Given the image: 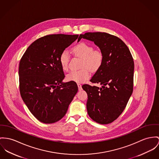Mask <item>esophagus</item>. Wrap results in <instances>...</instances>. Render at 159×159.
Masks as SVG:
<instances>
[{
  "label": "esophagus",
  "instance_id": "34e87169",
  "mask_svg": "<svg viewBox=\"0 0 159 159\" xmlns=\"http://www.w3.org/2000/svg\"><path fill=\"white\" fill-rule=\"evenodd\" d=\"M77 86H78V89H79V91H81L82 89V85H80V84H77Z\"/></svg>",
  "mask_w": 159,
  "mask_h": 159
}]
</instances>
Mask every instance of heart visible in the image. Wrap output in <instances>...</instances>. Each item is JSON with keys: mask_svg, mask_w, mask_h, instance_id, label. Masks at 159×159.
Wrapping results in <instances>:
<instances>
[{"mask_svg": "<svg viewBox=\"0 0 159 159\" xmlns=\"http://www.w3.org/2000/svg\"><path fill=\"white\" fill-rule=\"evenodd\" d=\"M73 52L83 59L82 67H86L91 70H97L103 60L101 51L94 50V48L85 42H81L73 48ZM70 56L67 50L63 51L59 56V62L63 71H68ZM90 77V73L86 68L78 71H73L66 75L68 81H72L78 84L85 82Z\"/></svg>", "mask_w": 159, "mask_h": 159, "instance_id": "heart-1", "label": "heart"}]
</instances>
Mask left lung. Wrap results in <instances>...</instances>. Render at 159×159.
<instances>
[{
	"mask_svg": "<svg viewBox=\"0 0 159 159\" xmlns=\"http://www.w3.org/2000/svg\"><path fill=\"white\" fill-rule=\"evenodd\" d=\"M94 42L103 54V60L90 81L96 86L84 85L88 94L89 116L100 124L112 122L122 114L133 91L134 63L130 51L117 37L106 33H86L81 39Z\"/></svg>",
	"mask_w": 159,
	"mask_h": 159,
	"instance_id": "1",
	"label": "left lung"
}]
</instances>
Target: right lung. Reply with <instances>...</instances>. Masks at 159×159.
I'll use <instances>...</instances> for the list:
<instances>
[{
	"label": "right lung",
	"mask_w": 159,
	"mask_h": 159,
	"mask_svg": "<svg viewBox=\"0 0 159 159\" xmlns=\"http://www.w3.org/2000/svg\"><path fill=\"white\" fill-rule=\"evenodd\" d=\"M78 36L61 34L39 38L29 46L20 61L21 97L41 122L60 120L78 91L75 82H63L65 75L59 62L61 52Z\"/></svg>",
	"instance_id": "add662e5"
}]
</instances>
